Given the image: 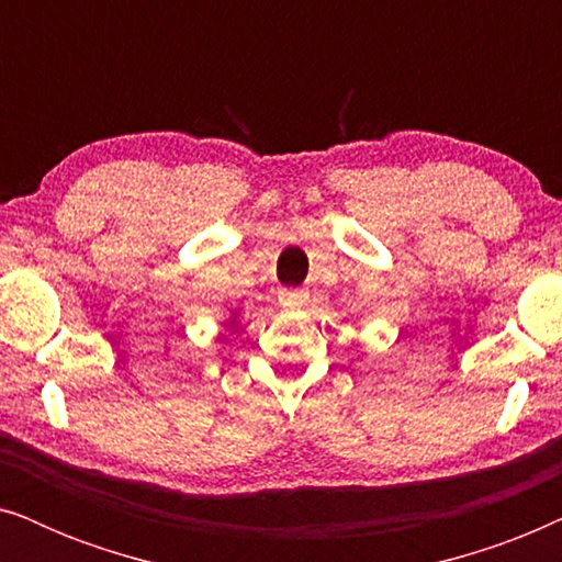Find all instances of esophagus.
Here are the masks:
<instances>
[{
	"label": "esophagus",
	"instance_id": "esophagus-1",
	"mask_svg": "<svg viewBox=\"0 0 562 562\" xmlns=\"http://www.w3.org/2000/svg\"><path fill=\"white\" fill-rule=\"evenodd\" d=\"M306 299H310V294H306L304 289H281L279 291V302H281V306H286V310H299V306L306 304Z\"/></svg>",
	"mask_w": 562,
	"mask_h": 562
}]
</instances>
